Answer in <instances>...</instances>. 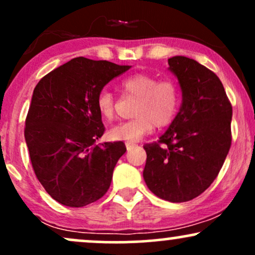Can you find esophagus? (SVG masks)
<instances>
[{
    "label": "esophagus",
    "mask_w": 255,
    "mask_h": 255,
    "mask_svg": "<svg viewBox=\"0 0 255 255\" xmlns=\"http://www.w3.org/2000/svg\"><path fill=\"white\" fill-rule=\"evenodd\" d=\"M136 146V144H134V142H126V147H127V150L129 151L131 148H134Z\"/></svg>",
    "instance_id": "1"
}]
</instances>
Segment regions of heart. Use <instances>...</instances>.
<instances>
[{
    "label": "heart",
    "mask_w": 255,
    "mask_h": 255,
    "mask_svg": "<svg viewBox=\"0 0 255 255\" xmlns=\"http://www.w3.org/2000/svg\"><path fill=\"white\" fill-rule=\"evenodd\" d=\"M120 89L126 96L135 97L133 107L134 118L113 126L108 135L113 140L134 142L141 139L156 128L168 126L176 116L181 102V91L172 79L159 80L146 73H136L125 78L120 83ZM96 107L105 121H110L115 115V97L109 90L99 91L96 98Z\"/></svg>",
    "instance_id": "obj_1"
}]
</instances>
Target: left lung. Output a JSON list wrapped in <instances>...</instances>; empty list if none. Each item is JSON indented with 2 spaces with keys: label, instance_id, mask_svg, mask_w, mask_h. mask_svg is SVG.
<instances>
[{
  "label": "left lung",
  "instance_id": "obj_1",
  "mask_svg": "<svg viewBox=\"0 0 255 255\" xmlns=\"http://www.w3.org/2000/svg\"><path fill=\"white\" fill-rule=\"evenodd\" d=\"M168 64L182 103L158 142L144 146L142 176L157 197L183 203L217 177L231 145L233 108L219 78L203 64L184 56L169 58Z\"/></svg>",
  "mask_w": 255,
  "mask_h": 255
}]
</instances>
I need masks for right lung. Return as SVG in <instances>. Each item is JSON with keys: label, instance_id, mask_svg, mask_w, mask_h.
<instances>
[{"label": "right lung", "instance_id": "right-lung-1", "mask_svg": "<svg viewBox=\"0 0 255 255\" xmlns=\"http://www.w3.org/2000/svg\"><path fill=\"white\" fill-rule=\"evenodd\" d=\"M130 66L75 57L40 79L25 122V140L39 182L57 203L83 207L109 189L126 152L122 141L96 144L104 125L99 91Z\"/></svg>", "mask_w": 255, "mask_h": 255}]
</instances>
